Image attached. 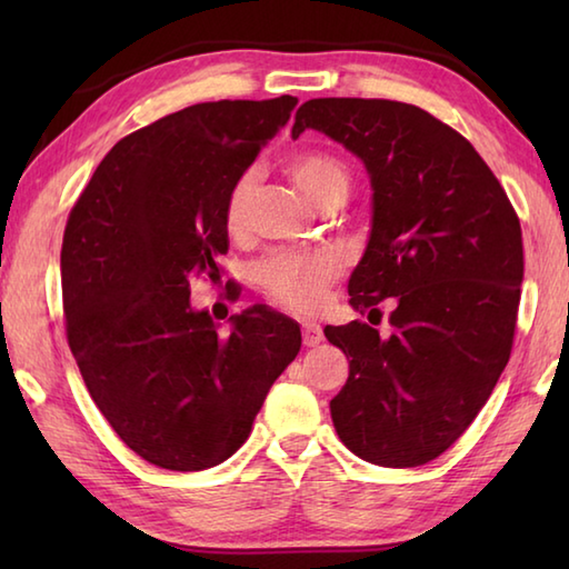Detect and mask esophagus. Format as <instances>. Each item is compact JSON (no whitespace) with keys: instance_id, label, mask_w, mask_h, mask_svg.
Segmentation results:
<instances>
[{"instance_id":"obj_1","label":"esophagus","mask_w":569,"mask_h":569,"mask_svg":"<svg viewBox=\"0 0 569 569\" xmlns=\"http://www.w3.org/2000/svg\"><path fill=\"white\" fill-rule=\"evenodd\" d=\"M325 340L322 328L318 322H303V345L306 347H318Z\"/></svg>"}]
</instances>
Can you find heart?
<instances>
[{
  "mask_svg": "<svg viewBox=\"0 0 569 569\" xmlns=\"http://www.w3.org/2000/svg\"><path fill=\"white\" fill-rule=\"evenodd\" d=\"M296 186L316 204L345 198L349 190L347 168L325 151H303L288 163ZM257 186V173L244 171L229 188L224 204V222L229 232H239L247 222L249 202ZM342 271L337 253L325 249H276L253 266V281L271 303L283 310L310 316L316 312L330 283Z\"/></svg>",
  "mask_w": 569,
  "mask_h": 569,
  "instance_id": "obj_1",
  "label": "heart"
}]
</instances>
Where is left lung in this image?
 Returning a JSON list of instances; mask_svg holds the SVG:
<instances>
[{"label":"left lung","instance_id":"obj_1","mask_svg":"<svg viewBox=\"0 0 569 569\" xmlns=\"http://www.w3.org/2000/svg\"><path fill=\"white\" fill-rule=\"evenodd\" d=\"M316 129L365 163L371 232L349 306L381 318L325 328L349 359L330 401L340 440L381 467H418L462 435L509 365L523 281L521 222L475 147L416 104L320 98L298 107L293 139Z\"/></svg>","mask_w":569,"mask_h":569}]
</instances>
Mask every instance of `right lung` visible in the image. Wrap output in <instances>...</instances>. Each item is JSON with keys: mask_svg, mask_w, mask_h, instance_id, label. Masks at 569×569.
Listing matches in <instances>:
<instances>
[{"mask_svg": "<svg viewBox=\"0 0 569 569\" xmlns=\"http://www.w3.org/2000/svg\"><path fill=\"white\" fill-rule=\"evenodd\" d=\"M298 98L200 102L117 141L72 204L60 276L70 352L107 422L147 462L200 471L249 438L300 352L298 322L251 306L220 335L190 281L220 276L229 188Z\"/></svg>", "mask_w": 569, "mask_h": 569, "instance_id": "add662e5", "label": "right lung"}]
</instances>
